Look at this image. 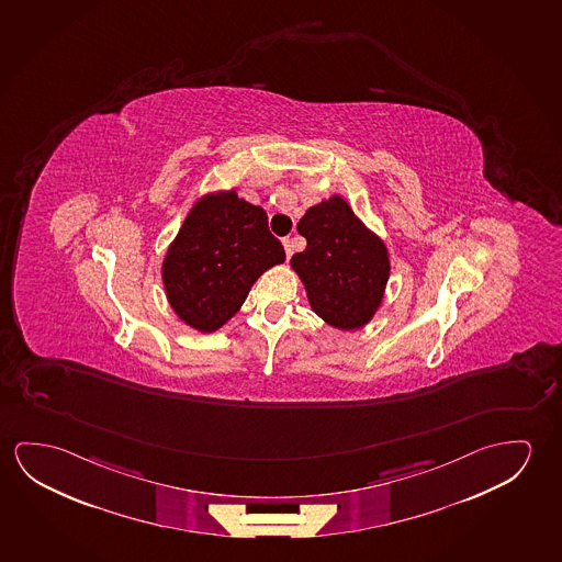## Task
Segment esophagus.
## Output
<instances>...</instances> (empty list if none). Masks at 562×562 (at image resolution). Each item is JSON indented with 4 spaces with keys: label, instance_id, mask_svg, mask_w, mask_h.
<instances>
[{
    "label": "esophagus",
    "instance_id": "esophagus-1",
    "mask_svg": "<svg viewBox=\"0 0 562 562\" xmlns=\"http://www.w3.org/2000/svg\"><path fill=\"white\" fill-rule=\"evenodd\" d=\"M284 249H285V259H292V255H294V241L290 239V237H285L284 239Z\"/></svg>",
    "mask_w": 562,
    "mask_h": 562
}]
</instances>
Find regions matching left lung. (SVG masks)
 Wrapping results in <instances>:
<instances>
[{
  "label": "left lung",
  "instance_id": "obj_1",
  "mask_svg": "<svg viewBox=\"0 0 562 562\" xmlns=\"http://www.w3.org/2000/svg\"><path fill=\"white\" fill-rule=\"evenodd\" d=\"M307 247L292 257L313 312L338 328H358L380 307L389 278L385 245L340 196L310 207L297 224Z\"/></svg>",
  "mask_w": 562,
  "mask_h": 562
}]
</instances>
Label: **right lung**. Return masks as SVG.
I'll return each mask as SVG.
<instances>
[{
	"mask_svg": "<svg viewBox=\"0 0 562 562\" xmlns=\"http://www.w3.org/2000/svg\"><path fill=\"white\" fill-rule=\"evenodd\" d=\"M284 259L262 207L234 190L210 194L190 210L165 257L167 297L187 325L210 333L234 317L267 268Z\"/></svg>",
	"mask_w": 562,
	"mask_h": 562,
	"instance_id": "right-lung-1",
	"label": "right lung"
}]
</instances>
